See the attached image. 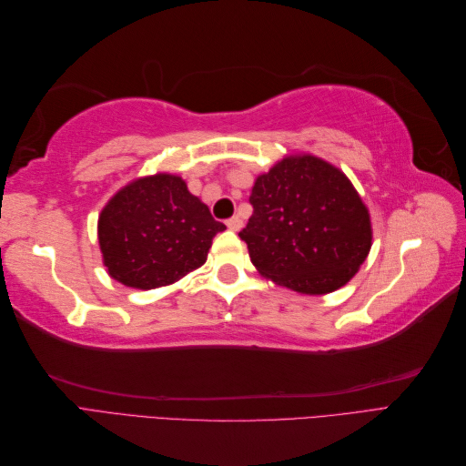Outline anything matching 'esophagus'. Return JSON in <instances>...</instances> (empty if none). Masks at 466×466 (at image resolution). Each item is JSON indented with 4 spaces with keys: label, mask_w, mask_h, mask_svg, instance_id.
Instances as JSON below:
<instances>
[{
    "label": "esophagus",
    "mask_w": 466,
    "mask_h": 466,
    "mask_svg": "<svg viewBox=\"0 0 466 466\" xmlns=\"http://www.w3.org/2000/svg\"><path fill=\"white\" fill-rule=\"evenodd\" d=\"M225 225H228V228H229L231 231H238V229L243 228V221L238 219V218H231V219L225 221Z\"/></svg>",
    "instance_id": "34e87169"
}]
</instances>
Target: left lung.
<instances>
[{"mask_svg": "<svg viewBox=\"0 0 466 466\" xmlns=\"http://www.w3.org/2000/svg\"><path fill=\"white\" fill-rule=\"evenodd\" d=\"M238 233L252 264L278 286L320 295L342 288L371 247V223L351 182L322 159L288 157L258 177Z\"/></svg>", "mask_w": 466, "mask_h": 466, "instance_id": "left-lung-1", "label": "left lung"}]
</instances>
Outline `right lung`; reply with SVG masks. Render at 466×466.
<instances>
[{
	"mask_svg": "<svg viewBox=\"0 0 466 466\" xmlns=\"http://www.w3.org/2000/svg\"><path fill=\"white\" fill-rule=\"evenodd\" d=\"M223 229L185 180L155 175L132 182L106 204L98 218V243L112 278L153 289L202 266Z\"/></svg>",
	"mask_w": 466,
	"mask_h": 466,
	"instance_id": "right-lung-1",
	"label": "right lung"
}]
</instances>
